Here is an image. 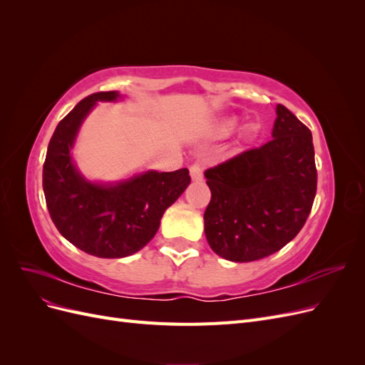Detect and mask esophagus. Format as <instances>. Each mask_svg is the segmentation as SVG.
I'll list each match as a JSON object with an SVG mask.
<instances>
[{
	"label": "esophagus",
	"mask_w": 365,
	"mask_h": 365,
	"mask_svg": "<svg viewBox=\"0 0 365 365\" xmlns=\"http://www.w3.org/2000/svg\"><path fill=\"white\" fill-rule=\"evenodd\" d=\"M190 175H192V180L193 181H201L204 178V173H202V164L195 161L190 165Z\"/></svg>",
	"instance_id": "esophagus-1"
}]
</instances>
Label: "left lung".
Returning a JSON list of instances; mask_svg holds the SVG:
<instances>
[{"mask_svg": "<svg viewBox=\"0 0 365 365\" xmlns=\"http://www.w3.org/2000/svg\"><path fill=\"white\" fill-rule=\"evenodd\" d=\"M212 192L205 213L208 245L231 262H252L282 250L311 213L317 193L312 134L277 105L272 138L205 170Z\"/></svg>", "mask_w": 365, "mask_h": 365, "instance_id": "1", "label": "left lung"}]
</instances>
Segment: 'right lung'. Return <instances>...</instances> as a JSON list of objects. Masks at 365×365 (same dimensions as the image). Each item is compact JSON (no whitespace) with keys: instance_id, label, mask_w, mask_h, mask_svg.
<instances>
[{"instance_id":"add662e5","label":"right lung","mask_w":365,"mask_h":365,"mask_svg":"<svg viewBox=\"0 0 365 365\" xmlns=\"http://www.w3.org/2000/svg\"><path fill=\"white\" fill-rule=\"evenodd\" d=\"M117 97L115 91H102L77 103L54 129L42 169L47 208L59 233L79 250L105 259L126 257L145 247L165 210L190 184L187 169L150 170L115 185L82 178L70 155L77 130L96 102Z\"/></svg>"}]
</instances>
